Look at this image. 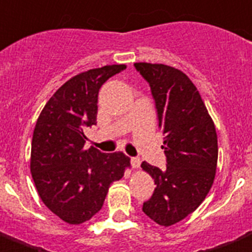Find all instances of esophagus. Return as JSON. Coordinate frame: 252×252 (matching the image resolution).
Segmentation results:
<instances>
[{"label":"esophagus","instance_id":"1","mask_svg":"<svg viewBox=\"0 0 252 252\" xmlns=\"http://www.w3.org/2000/svg\"><path fill=\"white\" fill-rule=\"evenodd\" d=\"M131 165H132V168H139L140 158H138V157H132V158H131Z\"/></svg>","mask_w":252,"mask_h":252}]
</instances>
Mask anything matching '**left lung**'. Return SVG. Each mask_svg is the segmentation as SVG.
<instances>
[{"label":"left lung","mask_w":252,"mask_h":252,"mask_svg":"<svg viewBox=\"0 0 252 252\" xmlns=\"http://www.w3.org/2000/svg\"><path fill=\"white\" fill-rule=\"evenodd\" d=\"M135 68L150 85L167 156L164 169L142 162L156 184L142 210L156 223L171 226L194 211L211 189L218 162L217 131L196 85L184 71L145 62L135 63Z\"/></svg>","instance_id":"8db88e82"}]
</instances>
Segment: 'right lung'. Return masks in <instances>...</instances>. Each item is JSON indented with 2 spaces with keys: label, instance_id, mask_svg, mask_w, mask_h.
I'll return each mask as SVG.
<instances>
[{
  "label": "right lung",
  "instance_id": "right-lung-1",
  "mask_svg": "<svg viewBox=\"0 0 252 252\" xmlns=\"http://www.w3.org/2000/svg\"><path fill=\"white\" fill-rule=\"evenodd\" d=\"M126 64L91 68L71 77L44 106L34 128L30 171L48 210L70 225L100 211L109 188L131 165L121 152L85 149L84 129L96 124L97 94Z\"/></svg>",
  "mask_w": 252,
  "mask_h": 252
}]
</instances>
